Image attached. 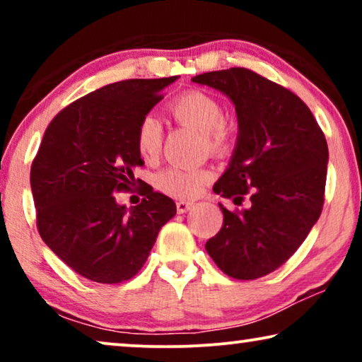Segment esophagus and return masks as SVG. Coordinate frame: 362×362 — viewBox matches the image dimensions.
Wrapping results in <instances>:
<instances>
[{"label":"esophagus","mask_w":362,"mask_h":362,"mask_svg":"<svg viewBox=\"0 0 362 362\" xmlns=\"http://www.w3.org/2000/svg\"><path fill=\"white\" fill-rule=\"evenodd\" d=\"M192 207H194V202H191V201H177L176 202V209L180 214H185V212L191 211Z\"/></svg>","instance_id":"34e87169"}]
</instances>
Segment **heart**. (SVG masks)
I'll use <instances>...</instances> for the list:
<instances>
[{"label":"heart","instance_id":"heart-1","mask_svg":"<svg viewBox=\"0 0 362 362\" xmlns=\"http://www.w3.org/2000/svg\"><path fill=\"white\" fill-rule=\"evenodd\" d=\"M173 117L180 123L204 133L211 150H224L229 141L224 122V112L214 97L199 90H187L170 103ZM163 145V127L156 115L146 113L136 128V148L141 158L151 161L160 155ZM211 175L206 170H187L170 166L156 176L158 189L175 197H191L199 192Z\"/></svg>","mask_w":362,"mask_h":362}]
</instances>
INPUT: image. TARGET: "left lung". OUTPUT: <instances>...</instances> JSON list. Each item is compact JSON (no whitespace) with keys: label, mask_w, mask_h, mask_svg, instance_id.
Instances as JSON below:
<instances>
[{"label":"left lung","mask_w":362,"mask_h":362,"mask_svg":"<svg viewBox=\"0 0 362 362\" xmlns=\"http://www.w3.org/2000/svg\"><path fill=\"white\" fill-rule=\"evenodd\" d=\"M192 82L234 102L239 136L214 192L240 206L206 242L226 275L255 280L284 265L303 244L323 209L328 145L313 113L288 88L244 67L206 72Z\"/></svg>","instance_id":"obj_1"}]
</instances>
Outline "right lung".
Here are the masks:
<instances>
[{"instance_id": "obj_1", "label": "right lung", "mask_w": 362, "mask_h": 362, "mask_svg": "<svg viewBox=\"0 0 362 362\" xmlns=\"http://www.w3.org/2000/svg\"><path fill=\"white\" fill-rule=\"evenodd\" d=\"M176 78H130L72 102L49 123L33 161L39 234L64 264L97 284L133 279L176 214L175 201L150 185L130 209L115 199L132 189L133 170L145 165L138 123Z\"/></svg>"}]
</instances>
